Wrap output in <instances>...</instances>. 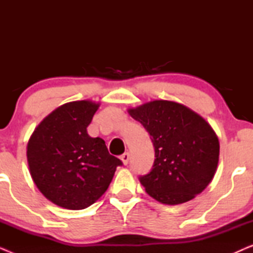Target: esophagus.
Returning a JSON list of instances; mask_svg holds the SVG:
<instances>
[{
    "label": "esophagus",
    "mask_w": 253,
    "mask_h": 253,
    "mask_svg": "<svg viewBox=\"0 0 253 253\" xmlns=\"http://www.w3.org/2000/svg\"><path fill=\"white\" fill-rule=\"evenodd\" d=\"M121 160H122V162H123V165H127V162H129V160H130V154L127 153H124V154H122L121 155Z\"/></svg>",
    "instance_id": "1"
}]
</instances>
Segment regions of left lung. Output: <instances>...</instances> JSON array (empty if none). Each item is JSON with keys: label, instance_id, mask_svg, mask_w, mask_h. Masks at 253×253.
<instances>
[{"label": "left lung", "instance_id": "obj_1", "mask_svg": "<svg viewBox=\"0 0 253 253\" xmlns=\"http://www.w3.org/2000/svg\"><path fill=\"white\" fill-rule=\"evenodd\" d=\"M127 113L152 138L155 160L140 183L152 198L166 205L189 202L215 175L220 144L210 123L182 103L153 100Z\"/></svg>", "mask_w": 253, "mask_h": 253}]
</instances>
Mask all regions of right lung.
<instances>
[{"label":"right lung","mask_w":253,"mask_h":253,"mask_svg":"<svg viewBox=\"0 0 253 253\" xmlns=\"http://www.w3.org/2000/svg\"><path fill=\"white\" fill-rule=\"evenodd\" d=\"M99 102L81 100L53 110L34 129L27 143L30 174L39 191L55 205L84 210L112 182L120 159L105 140L87 133Z\"/></svg>","instance_id":"add662e5"}]
</instances>
